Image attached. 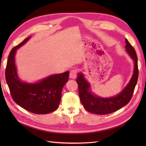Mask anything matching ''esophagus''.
<instances>
[{
  "mask_svg": "<svg viewBox=\"0 0 146 146\" xmlns=\"http://www.w3.org/2000/svg\"><path fill=\"white\" fill-rule=\"evenodd\" d=\"M77 76V71L76 70H72L70 71V78L72 79H75Z\"/></svg>",
  "mask_w": 146,
  "mask_h": 146,
  "instance_id": "esophagus-1",
  "label": "esophagus"
}]
</instances>
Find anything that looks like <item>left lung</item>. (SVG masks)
<instances>
[{"instance_id": "obj_1", "label": "left lung", "mask_w": 146, "mask_h": 146, "mask_svg": "<svg viewBox=\"0 0 146 146\" xmlns=\"http://www.w3.org/2000/svg\"><path fill=\"white\" fill-rule=\"evenodd\" d=\"M125 50L134 61V73L128 84L122 92L114 97L102 98L92 92L91 86L86 81L82 73H78L76 82L78 85L80 100L85 109L89 112L99 115H105L114 112L127 104L132 98L138 80L137 58L134 48L125 39Z\"/></svg>"}]
</instances>
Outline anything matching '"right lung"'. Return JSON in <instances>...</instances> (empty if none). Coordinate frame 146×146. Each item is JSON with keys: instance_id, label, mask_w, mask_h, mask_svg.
I'll return each instance as SVG.
<instances>
[{"instance_id": "1", "label": "right lung", "mask_w": 146, "mask_h": 146, "mask_svg": "<svg viewBox=\"0 0 146 146\" xmlns=\"http://www.w3.org/2000/svg\"><path fill=\"white\" fill-rule=\"evenodd\" d=\"M28 37L12 49L5 69V80L14 101L26 110L36 114H46L58 108L62 88L68 81L69 71L50 75L40 81L29 83L21 81L15 64L17 49L25 44Z\"/></svg>"}]
</instances>
